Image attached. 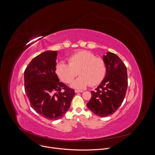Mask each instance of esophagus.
Instances as JSON below:
<instances>
[{
	"instance_id": "esophagus-1",
	"label": "esophagus",
	"mask_w": 155,
	"mask_h": 155,
	"mask_svg": "<svg viewBox=\"0 0 155 155\" xmlns=\"http://www.w3.org/2000/svg\"><path fill=\"white\" fill-rule=\"evenodd\" d=\"M75 92L76 93H82V92H83V91H82V90H75Z\"/></svg>"
}]
</instances>
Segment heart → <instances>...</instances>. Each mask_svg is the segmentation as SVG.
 Segmentation results:
<instances>
[{"label": "heart", "instance_id": "heart-1", "mask_svg": "<svg viewBox=\"0 0 155 155\" xmlns=\"http://www.w3.org/2000/svg\"><path fill=\"white\" fill-rule=\"evenodd\" d=\"M68 62H61L58 64L56 72L59 78L65 83H70L77 76L80 77L74 81L71 86L83 89L87 86H94L103 80L106 65L103 59L96 58L91 52L80 51L72 54L68 58Z\"/></svg>", "mask_w": 155, "mask_h": 155}]
</instances>
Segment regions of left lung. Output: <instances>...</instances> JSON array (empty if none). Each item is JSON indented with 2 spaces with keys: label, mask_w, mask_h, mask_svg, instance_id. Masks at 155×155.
<instances>
[{
  "label": "left lung",
  "mask_w": 155,
  "mask_h": 155,
  "mask_svg": "<svg viewBox=\"0 0 155 155\" xmlns=\"http://www.w3.org/2000/svg\"><path fill=\"white\" fill-rule=\"evenodd\" d=\"M106 65V75L86 104L87 108L98 117L114 114L124 99L127 87V69L115 54L107 52L103 56Z\"/></svg>",
  "instance_id": "left-lung-1"
}]
</instances>
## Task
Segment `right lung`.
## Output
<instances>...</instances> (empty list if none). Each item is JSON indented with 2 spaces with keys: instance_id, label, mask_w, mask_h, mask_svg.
I'll use <instances>...</instances> for the list:
<instances>
[{
  "instance_id": "1",
  "label": "right lung",
  "mask_w": 155,
  "mask_h": 155,
  "mask_svg": "<svg viewBox=\"0 0 155 155\" xmlns=\"http://www.w3.org/2000/svg\"><path fill=\"white\" fill-rule=\"evenodd\" d=\"M56 51L35 57L24 73L25 93L31 107L50 120L61 118L70 108L75 91L60 82L56 74Z\"/></svg>"
}]
</instances>
